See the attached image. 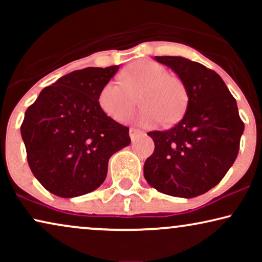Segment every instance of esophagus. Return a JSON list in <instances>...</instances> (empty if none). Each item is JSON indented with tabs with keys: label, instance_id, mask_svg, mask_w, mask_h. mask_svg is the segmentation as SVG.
<instances>
[{
	"label": "esophagus",
	"instance_id": "34e87169",
	"mask_svg": "<svg viewBox=\"0 0 262 262\" xmlns=\"http://www.w3.org/2000/svg\"><path fill=\"white\" fill-rule=\"evenodd\" d=\"M128 134H130V137L132 141H135V139L138 137V135H141V130H138V128H136V127H130Z\"/></svg>",
	"mask_w": 262,
	"mask_h": 262
}]
</instances>
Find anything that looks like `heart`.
Segmentation results:
<instances>
[{
	"label": "heart",
	"instance_id": "heart-1",
	"mask_svg": "<svg viewBox=\"0 0 262 262\" xmlns=\"http://www.w3.org/2000/svg\"><path fill=\"white\" fill-rule=\"evenodd\" d=\"M120 82L110 81L99 93L101 110L113 120L126 121L134 112L135 96L143 106L137 121L143 126L174 123L188 103L187 89L177 75L167 73L161 64L148 59L131 63L120 73Z\"/></svg>",
	"mask_w": 262,
	"mask_h": 262
}]
</instances>
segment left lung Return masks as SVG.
Listing matches in <instances>:
<instances>
[{"mask_svg":"<svg viewBox=\"0 0 262 262\" xmlns=\"http://www.w3.org/2000/svg\"><path fill=\"white\" fill-rule=\"evenodd\" d=\"M184 81L188 103L179 123L148 135L155 143L144 178L164 194L194 198L213 188L235 162L245 124L216 71L184 57L156 56Z\"/></svg>","mask_w":262,"mask_h":262,"instance_id":"left-lung-1","label":"left lung"}]
</instances>
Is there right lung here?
<instances>
[{"mask_svg": "<svg viewBox=\"0 0 262 262\" xmlns=\"http://www.w3.org/2000/svg\"><path fill=\"white\" fill-rule=\"evenodd\" d=\"M119 69L85 68L42 89L26 110L21 136L32 173L62 198L94 191L110 157L131 143L128 127L103 112L99 93Z\"/></svg>", "mask_w": 262, "mask_h": 262, "instance_id": "right-lung-1", "label": "right lung"}]
</instances>
